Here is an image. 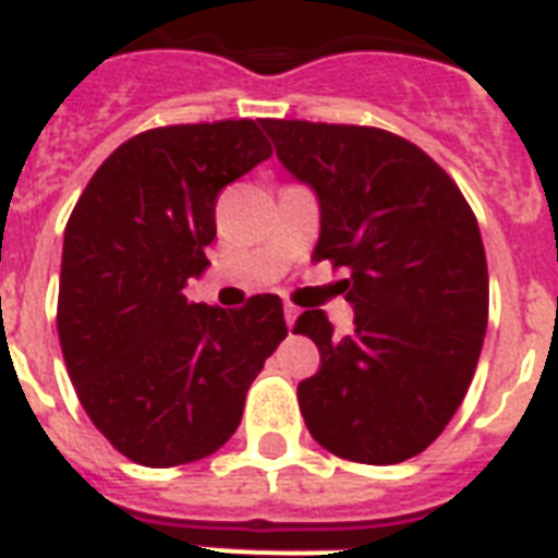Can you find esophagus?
Here are the masks:
<instances>
[{
    "mask_svg": "<svg viewBox=\"0 0 558 558\" xmlns=\"http://www.w3.org/2000/svg\"><path fill=\"white\" fill-rule=\"evenodd\" d=\"M296 316H299L296 305H284V322H288V328H293V325H296Z\"/></svg>",
    "mask_w": 558,
    "mask_h": 558,
    "instance_id": "34e87169",
    "label": "esophagus"
}]
</instances>
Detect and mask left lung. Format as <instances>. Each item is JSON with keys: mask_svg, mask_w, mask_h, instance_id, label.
Instances as JSON below:
<instances>
[{"mask_svg": "<svg viewBox=\"0 0 558 558\" xmlns=\"http://www.w3.org/2000/svg\"><path fill=\"white\" fill-rule=\"evenodd\" d=\"M279 162L319 199L313 259L348 268L353 333L322 311L296 333L319 348L299 381L311 436L362 464H396L448 427L487 330V262L453 179L413 142L359 124L262 119Z\"/></svg>", "mask_w": 558, "mask_h": 558, "instance_id": "left-lung-1", "label": "left lung"}]
</instances>
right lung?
<instances>
[{
  "label": "right lung",
  "instance_id": "right-lung-1",
  "mask_svg": "<svg viewBox=\"0 0 558 558\" xmlns=\"http://www.w3.org/2000/svg\"><path fill=\"white\" fill-rule=\"evenodd\" d=\"M270 154L253 119L154 128L105 159L68 219L59 344L85 413L131 462L173 468L222 448L288 336L274 293L239 311L185 296L210 265L219 193Z\"/></svg>",
  "mask_w": 558,
  "mask_h": 558
}]
</instances>
